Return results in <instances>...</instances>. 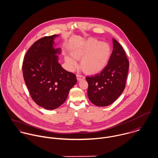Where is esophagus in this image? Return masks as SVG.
Returning a JSON list of instances; mask_svg holds the SVG:
<instances>
[{"label": "esophagus", "mask_w": 158, "mask_h": 158, "mask_svg": "<svg viewBox=\"0 0 158 158\" xmlns=\"http://www.w3.org/2000/svg\"><path fill=\"white\" fill-rule=\"evenodd\" d=\"M77 80L79 81V80H83L85 79V77L83 76L81 74H77Z\"/></svg>", "instance_id": "obj_1"}]
</instances>
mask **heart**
<instances>
[{"instance_id":"b5f03b06","label":"heart","mask_w":158,"mask_h":158,"mask_svg":"<svg viewBox=\"0 0 158 158\" xmlns=\"http://www.w3.org/2000/svg\"><path fill=\"white\" fill-rule=\"evenodd\" d=\"M73 57L81 60L82 69L88 74H96L102 71L106 65L111 55L108 44L90 39L79 47L73 49ZM65 60L70 70L77 67L78 62L70 56H65Z\"/></svg>"}]
</instances>
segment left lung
I'll return each instance as SVG.
<instances>
[{"mask_svg": "<svg viewBox=\"0 0 158 158\" xmlns=\"http://www.w3.org/2000/svg\"><path fill=\"white\" fill-rule=\"evenodd\" d=\"M113 45V50L105 68L94 76L86 77L89 99L99 106L113 103L126 86L129 60L122 46L114 39Z\"/></svg>", "mask_w": 158, "mask_h": 158, "instance_id": "left-lung-1", "label": "left lung"}]
</instances>
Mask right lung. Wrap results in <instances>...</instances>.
<instances>
[{
	"label": "right lung",
	"mask_w": 158,
	"mask_h": 158,
	"mask_svg": "<svg viewBox=\"0 0 158 158\" xmlns=\"http://www.w3.org/2000/svg\"><path fill=\"white\" fill-rule=\"evenodd\" d=\"M57 35L37 40L28 50L23 62L26 85L33 101L40 106L53 110L66 100L76 84L75 74L64 69L57 61L59 49L53 47Z\"/></svg>",
	"instance_id": "right-lung-1"
}]
</instances>
